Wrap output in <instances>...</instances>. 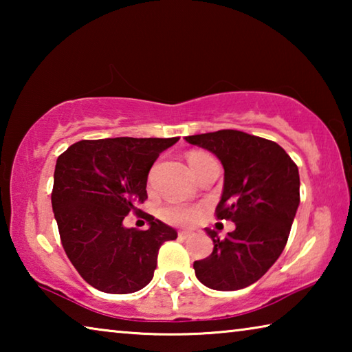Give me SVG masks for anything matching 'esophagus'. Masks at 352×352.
<instances>
[{
    "instance_id": "1",
    "label": "esophagus",
    "mask_w": 352,
    "mask_h": 352,
    "mask_svg": "<svg viewBox=\"0 0 352 352\" xmlns=\"http://www.w3.org/2000/svg\"><path fill=\"white\" fill-rule=\"evenodd\" d=\"M190 236H192V233H190V231H188V230L178 231V237H180V239H188V237H190Z\"/></svg>"
}]
</instances>
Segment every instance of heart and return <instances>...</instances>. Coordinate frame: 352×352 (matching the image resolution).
<instances>
[{"mask_svg": "<svg viewBox=\"0 0 352 352\" xmlns=\"http://www.w3.org/2000/svg\"><path fill=\"white\" fill-rule=\"evenodd\" d=\"M204 157H208V155L204 152H192L189 153L188 162L189 164H194L197 160ZM201 211H204L201 210V206L182 204V201H170V204L162 208V217L166 220V222L174 223V225H189V223H194L195 220L200 217Z\"/></svg>", "mask_w": 352, "mask_h": 352, "instance_id": "1", "label": "heart"}]
</instances>
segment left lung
<instances>
[{
  "instance_id": "1",
  "label": "left lung",
  "mask_w": 352,
  "mask_h": 352,
  "mask_svg": "<svg viewBox=\"0 0 352 352\" xmlns=\"http://www.w3.org/2000/svg\"><path fill=\"white\" fill-rule=\"evenodd\" d=\"M184 140L220 160L225 183L216 217L236 223L223 239L206 230L214 248L208 258L194 262L195 276L214 290L248 287L265 275L287 243L300 205L298 166L275 141L241 130Z\"/></svg>"
}]
</instances>
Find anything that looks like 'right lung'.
Returning a JSON list of instances; mask_svg holds the SVG:
<instances>
[{
    "label": "right lung",
    "instance_id": "obj_1",
    "mask_svg": "<svg viewBox=\"0 0 352 352\" xmlns=\"http://www.w3.org/2000/svg\"><path fill=\"white\" fill-rule=\"evenodd\" d=\"M175 138L82 140L58 155L51 201L65 253L79 275L105 294H133L152 281L160 247L177 231L138 210L148 170ZM135 212L148 230L126 229Z\"/></svg>",
    "mask_w": 352,
    "mask_h": 352
}]
</instances>
